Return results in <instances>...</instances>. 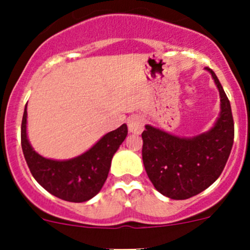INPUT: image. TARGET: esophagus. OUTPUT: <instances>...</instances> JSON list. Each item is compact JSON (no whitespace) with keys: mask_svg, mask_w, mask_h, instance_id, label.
Listing matches in <instances>:
<instances>
[{"mask_svg":"<svg viewBox=\"0 0 250 250\" xmlns=\"http://www.w3.org/2000/svg\"><path fill=\"white\" fill-rule=\"evenodd\" d=\"M128 129L130 133L140 134L144 129V125H145V120L140 115H133L128 118Z\"/></svg>","mask_w":250,"mask_h":250,"instance_id":"1","label":"esophagus"}]
</instances>
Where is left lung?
<instances>
[{
	"instance_id": "8db88e82",
	"label": "left lung",
	"mask_w": 250,
	"mask_h": 250,
	"mask_svg": "<svg viewBox=\"0 0 250 250\" xmlns=\"http://www.w3.org/2000/svg\"><path fill=\"white\" fill-rule=\"evenodd\" d=\"M220 96V114L213 128L193 138H178L145 125L143 162L154 188L173 200H185L208 188L220 176L233 144V118L230 102L214 72Z\"/></svg>"
}]
</instances>
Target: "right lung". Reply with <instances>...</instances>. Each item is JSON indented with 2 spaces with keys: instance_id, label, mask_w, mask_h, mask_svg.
<instances>
[{
  "instance_id": "obj_1",
  "label": "right lung",
  "mask_w": 250,
  "mask_h": 250,
  "mask_svg": "<svg viewBox=\"0 0 250 250\" xmlns=\"http://www.w3.org/2000/svg\"><path fill=\"white\" fill-rule=\"evenodd\" d=\"M27 104L21 122V147L30 171L50 194L70 202H83L101 191L114 154L128 134L127 125L105 134L87 152L67 160L48 159L30 145L26 133Z\"/></svg>"
}]
</instances>
